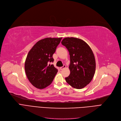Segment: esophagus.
Segmentation results:
<instances>
[{
    "label": "esophagus",
    "mask_w": 121,
    "mask_h": 121,
    "mask_svg": "<svg viewBox=\"0 0 121 121\" xmlns=\"http://www.w3.org/2000/svg\"><path fill=\"white\" fill-rule=\"evenodd\" d=\"M65 67H66V65H64L62 66H61V67H60V70H62V69H65Z\"/></svg>",
    "instance_id": "1"
}]
</instances>
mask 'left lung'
I'll use <instances>...</instances> for the list:
<instances>
[{
	"instance_id": "8db88e82",
	"label": "left lung",
	"mask_w": 121,
	"mask_h": 121,
	"mask_svg": "<svg viewBox=\"0 0 121 121\" xmlns=\"http://www.w3.org/2000/svg\"><path fill=\"white\" fill-rule=\"evenodd\" d=\"M61 44L68 49L70 56L69 76L66 82L75 89L84 88L92 80L95 61L92 50L85 41L76 37H66Z\"/></svg>"
}]
</instances>
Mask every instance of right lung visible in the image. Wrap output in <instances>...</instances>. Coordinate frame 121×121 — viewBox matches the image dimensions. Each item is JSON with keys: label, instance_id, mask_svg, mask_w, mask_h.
Listing matches in <instances>:
<instances>
[{"label": "right lung", "instance_id": "add662e5", "mask_svg": "<svg viewBox=\"0 0 121 121\" xmlns=\"http://www.w3.org/2000/svg\"><path fill=\"white\" fill-rule=\"evenodd\" d=\"M62 37H48L39 40L28 52L25 61V71L29 81L35 87L43 89L53 81L57 69L49 62H53V54Z\"/></svg>", "mask_w": 121, "mask_h": 121}]
</instances>
